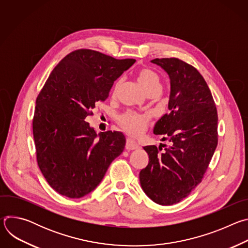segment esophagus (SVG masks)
I'll list each match as a JSON object with an SVG mask.
<instances>
[{"mask_svg":"<svg viewBox=\"0 0 248 248\" xmlns=\"http://www.w3.org/2000/svg\"><path fill=\"white\" fill-rule=\"evenodd\" d=\"M138 148H139V145L137 144L135 140H133L131 138L126 139V143H125V149L126 150H136Z\"/></svg>","mask_w":248,"mask_h":248,"instance_id":"esophagus-1","label":"esophagus"}]
</instances>
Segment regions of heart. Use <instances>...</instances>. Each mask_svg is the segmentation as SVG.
<instances>
[{
	"instance_id": "1",
	"label": "heart",
	"mask_w": 248,
	"mask_h": 248,
	"mask_svg": "<svg viewBox=\"0 0 248 248\" xmlns=\"http://www.w3.org/2000/svg\"><path fill=\"white\" fill-rule=\"evenodd\" d=\"M136 77L139 84L146 92L152 89H160L161 79L155 70L147 67L140 68L136 73ZM119 86L120 82L118 81L113 88V94H116ZM148 120V115H139L134 112H127L121 118V124L127 132L136 135L144 129Z\"/></svg>"
}]
</instances>
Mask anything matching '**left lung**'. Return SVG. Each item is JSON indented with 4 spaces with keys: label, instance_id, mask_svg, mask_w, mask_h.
<instances>
[{
    "label": "left lung",
    "instance_id": "8db88e82",
    "mask_svg": "<svg viewBox=\"0 0 248 248\" xmlns=\"http://www.w3.org/2000/svg\"><path fill=\"white\" fill-rule=\"evenodd\" d=\"M169 75V113L153 132L170 146L143 147L149 163L139 172L146 195L160 205L186 198L202 181L218 144V114L211 91L198 70L176 58L154 59Z\"/></svg>",
    "mask_w": 248,
    "mask_h": 248
}]
</instances>
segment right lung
Listing matches in <instances>:
<instances>
[{
    "mask_svg": "<svg viewBox=\"0 0 248 248\" xmlns=\"http://www.w3.org/2000/svg\"><path fill=\"white\" fill-rule=\"evenodd\" d=\"M134 62L80 49L52 70L36 99L32 124L38 166L58 193L69 198L90 193L124 151L122 132L97 135L85 120Z\"/></svg>",
    "mask_w": 248,
    "mask_h": 248,
    "instance_id": "1",
    "label": "right lung"
}]
</instances>
